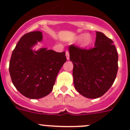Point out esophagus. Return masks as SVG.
Returning <instances> with one entry per match:
<instances>
[{"instance_id": "esophagus-1", "label": "esophagus", "mask_w": 130, "mask_h": 130, "mask_svg": "<svg viewBox=\"0 0 130 130\" xmlns=\"http://www.w3.org/2000/svg\"><path fill=\"white\" fill-rule=\"evenodd\" d=\"M66 58H67V60L70 59V52L68 51H67L66 52Z\"/></svg>"}]
</instances>
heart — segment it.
<instances>
[{"label":"heart","instance_id":"1","mask_svg":"<svg viewBox=\"0 0 130 130\" xmlns=\"http://www.w3.org/2000/svg\"><path fill=\"white\" fill-rule=\"evenodd\" d=\"M79 39L82 38V43L83 44L85 45H87L89 44L91 41V38L89 35H81L79 37Z\"/></svg>","mask_w":130,"mask_h":130}]
</instances>
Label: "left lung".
<instances>
[{
  "mask_svg": "<svg viewBox=\"0 0 130 130\" xmlns=\"http://www.w3.org/2000/svg\"><path fill=\"white\" fill-rule=\"evenodd\" d=\"M94 47L69 46L73 64V84L77 91L88 98H98L111 88L118 71V53L112 40L96 32Z\"/></svg>",
  "mask_w": 130,
  "mask_h": 130,
  "instance_id": "obj_1",
  "label": "left lung"
}]
</instances>
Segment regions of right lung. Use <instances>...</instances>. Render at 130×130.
Masks as SVG:
<instances>
[{
    "instance_id": "obj_1",
    "label": "right lung",
    "mask_w": 130,
    "mask_h": 130,
    "mask_svg": "<svg viewBox=\"0 0 130 130\" xmlns=\"http://www.w3.org/2000/svg\"><path fill=\"white\" fill-rule=\"evenodd\" d=\"M43 38L40 31L26 33L21 38L10 58L9 72L17 90L25 97L39 99L53 90L60 70L66 61L65 52L42 48L32 50Z\"/></svg>"
}]
</instances>
